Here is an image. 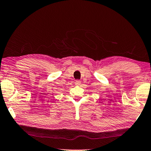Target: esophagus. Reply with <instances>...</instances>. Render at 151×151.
Returning <instances> with one entry per match:
<instances>
[{"mask_svg":"<svg viewBox=\"0 0 151 151\" xmlns=\"http://www.w3.org/2000/svg\"><path fill=\"white\" fill-rule=\"evenodd\" d=\"M81 84V82L80 80H76V85H77V86H79V85Z\"/></svg>","mask_w":151,"mask_h":151,"instance_id":"obj_1","label":"esophagus"}]
</instances>
